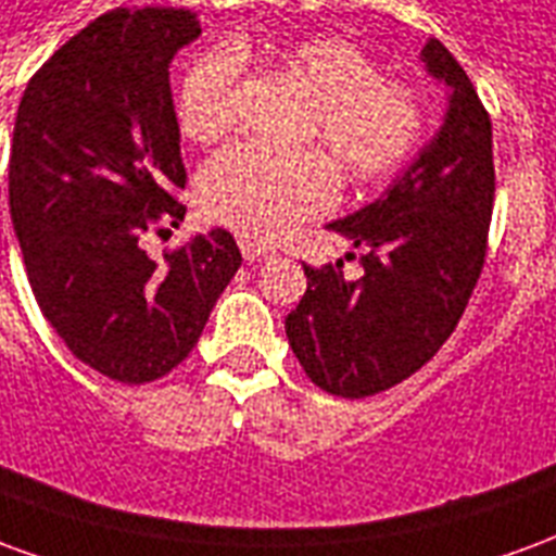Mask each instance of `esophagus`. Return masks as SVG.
<instances>
[{
  "label": "esophagus",
  "mask_w": 556,
  "mask_h": 556,
  "mask_svg": "<svg viewBox=\"0 0 556 556\" xmlns=\"http://www.w3.org/2000/svg\"><path fill=\"white\" fill-rule=\"evenodd\" d=\"M241 253L247 262H262V258H270L274 250H267V247H262V243L255 241H241Z\"/></svg>",
  "instance_id": "esophagus-1"
}]
</instances>
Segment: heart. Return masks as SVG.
I'll return each mask as SVG.
<instances>
[{"label": "heart", "mask_w": 556, "mask_h": 556, "mask_svg": "<svg viewBox=\"0 0 556 556\" xmlns=\"http://www.w3.org/2000/svg\"><path fill=\"white\" fill-rule=\"evenodd\" d=\"M279 65L313 98L301 139L351 184H375L393 175L417 151L426 106L417 91L381 79L372 59L342 38H309L282 50ZM241 55L211 50L195 59L178 89L181 130L195 142H217L238 122ZM333 172L313 151L274 154L235 146L207 163L199 178V202L211 223L243 241L270 243L291 226L330 207Z\"/></svg>", "instance_id": "1"}]
</instances>
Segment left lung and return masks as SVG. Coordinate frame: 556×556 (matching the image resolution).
<instances>
[{
	"label": "left lung",
	"mask_w": 556,
	"mask_h": 556,
	"mask_svg": "<svg viewBox=\"0 0 556 556\" xmlns=\"http://www.w3.org/2000/svg\"><path fill=\"white\" fill-rule=\"evenodd\" d=\"M422 62L450 86L441 130L381 199L330 223L361 250L363 277L345 279L342 262L303 265L306 291L286 318L294 357L330 396H375L422 369L455 330L485 265L491 118L438 38L422 47Z\"/></svg>",
	"instance_id": "8db88e82"
}]
</instances>
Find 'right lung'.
Instances as JSON below:
<instances>
[{
  "mask_svg": "<svg viewBox=\"0 0 556 556\" xmlns=\"http://www.w3.org/2000/svg\"><path fill=\"white\" fill-rule=\"evenodd\" d=\"M202 26L184 8H115L59 47L20 101L8 202L43 318L71 354L122 384L169 375L241 267L226 229L154 262L178 229L187 172L169 65Z\"/></svg>",
  "mask_w": 556,
  "mask_h": 556,
  "instance_id": "add662e5",
  "label": "right lung"
}]
</instances>
